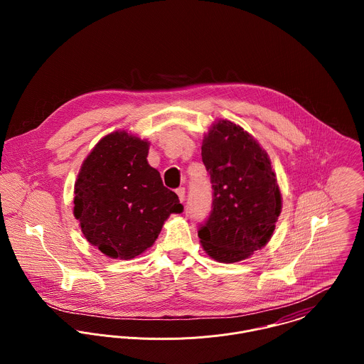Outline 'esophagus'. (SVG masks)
Returning <instances> with one entry per match:
<instances>
[{
	"instance_id": "1",
	"label": "esophagus",
	"mask_w": 364,
	"mask_h": 364,
	"mask_svg": "<svg viewBox=\"0 0 364 364\" xmlns=\"http://www.w3.org/2000/svg\"><path fill=\"white\" fill-rule=\"evenodd\" d=\"M176 195H178L179 200H181V202H183V200H185V188H179V189H176Z\"/></svg>"
}]
</instances>
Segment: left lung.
Here are the masks:
<instances>
[{"mask_svg": "<svg viewBox=\"0 0 364 364\" xmlns=\"http://www.w3.org/2000/svg\"><path fill=\"white\" fill-rule=\"evenodd\" d=\"M213 186V210L199 230L211 259L234 263L262 250L273 235L282 193L267 153L241 126L218 119L202 143Z\"/></svg>", "mask_w": 364, "mask_h": 364, "instance_id": "8db88e82", "label": "left lung"}]
</instances>
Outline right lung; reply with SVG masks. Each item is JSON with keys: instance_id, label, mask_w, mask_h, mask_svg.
<instances>
[{"instance_id": "right-lung-1", "label": "right lung", "mask_w": 364, "mask_h": 364, "mask_svg": "<svg viewBox=\"0 0 364 364\" xmlns=\"http://www.w3.org/2000/svg\"><path fill=\"white\" fill-rule=\"evenodd\" d=\"M150 141L116 130L84 159L74 185V217L85 240L113 259H133L156 242L183 206L149 161Z\"/></svg>"}]
</instances>
